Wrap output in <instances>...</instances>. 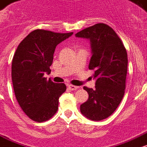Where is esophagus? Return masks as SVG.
I'll list each match as a JSON object with an SVG mask.
<instances>
[{
	"label": "esophagus",
	"instance_id": "esophagus-1",
	"mask_svg": "<svg viewBox=\"0 0 147 147\" xmlns=\"http://www.w3.org/2000/svg\"><path fill=\"white\" fill-rule=\"evenodd\" d=\"M68 89L70 90H76L79 89V86H73V85H68Z\"/></svg>",
	"mask_w": 147,
	"mask_h": 147
}]
</instances>
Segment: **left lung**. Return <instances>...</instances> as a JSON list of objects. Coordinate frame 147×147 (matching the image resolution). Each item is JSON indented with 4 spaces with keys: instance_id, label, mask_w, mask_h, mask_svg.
<instances>
[{
    "instance_id": "left-lung-1",
    "label": "left lung",
    "mask_w": 147,
    "mask_h": 147,
    "mask_svg": "<svg viewBox=\"0 0 147 147\" xmlns=\"http://www.w3.org/2000/svg\"><path fill=\"white\" fill-rule=\"evenodd\" d=\"M90 41L92 57L89 69L94 71L95 88L84 86L89 98L80 111L92 121H101L115 112L123 98L128 68V56L115 30L104 23L96 24L76 34Z\"/></svg>"
}]
</instances>
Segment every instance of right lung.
<instances>
[{
    "mask_svg": "<svg viewBox=\"0 0 147 147\" xmlns=\"http://www.w3.org/2000/svg\"><path fill=\"white\" fill-rule=\"evenodd\" d=\"M72 34L36 29L19 43L14 54L11 79L16 100L35 121L49 120L58 109V99L66 86L47 81L44 75L51 71L50 66L57 44Z\"/></svg>",
    "mask_w": 147,
    "mask_h": 147,
    "instance_id": "right-lung-1",
    "label": "right lung"
}]
</instances>
